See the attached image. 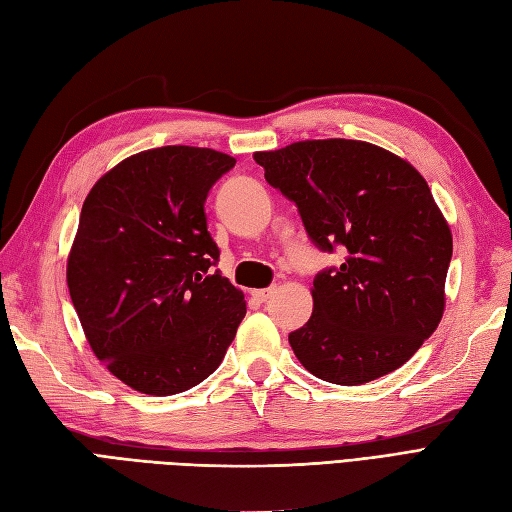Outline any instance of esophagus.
Segmentation results:
<instances>
[{"instance_id":"esophagus-1","label":"esophagus","mask_w":512,"mask_h":512,"mask_svg":"<svg viewBox=\"0 0 512 512\" xmlns=\"http://www.w3.org/2000/svg\"><path fill=\"white\" fill-rule=\"evenodd\" d=\"M273 286H269V289H260V291H254V297L258 299V302H267V299L273 295Z\"/></svg>"}]
</instances>
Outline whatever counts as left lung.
<instances>
[{
    "mask_svg": "<svg viewBox=\"0 0 512 512\" xmlns=\"http://www.w3.org/2000/svg\"><path fill=\"white\" fill-rule=\"evenodd\" d=\"M321 252L313 315L289 343L313 376L365 384L402 367L439 326L452 232L421 173L365 141H299L256 152Z\"/></svg>",
    "mask_w": 512,
    "mask_h": 512,
    "instance_id": "left-lung-1",
    "label": "left lung"
}]
</instances>
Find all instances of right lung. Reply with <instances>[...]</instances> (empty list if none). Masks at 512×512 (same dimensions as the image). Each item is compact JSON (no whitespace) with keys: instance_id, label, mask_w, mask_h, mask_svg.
Instances as JSON below:
<instances>
[{"instance_id":"obj_1","label":"right lung","mask_w":512,"mask_h":512,"mask_svg":"<svg viewBox=\"0 0 512 512\" xmlns=\"http://www.w3.org/2000/svg\"><path fill=\"white\" fill-rule=\"evenodd\" d=\"M234 158L167 145L134 154L86 195L67 284L93 354L147 395L206 380L245 317V299L213 267L204 204Z\"/></svg>"}]
</instances>
